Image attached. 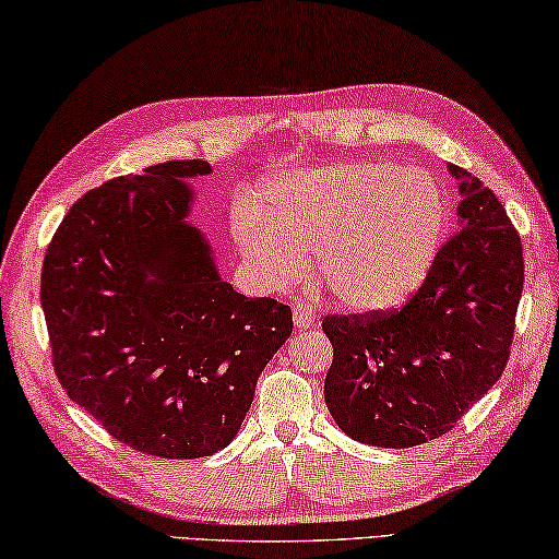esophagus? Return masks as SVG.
Returning a JSON list of instances; mask_svg holds the SVG:
<instances>
[{"label": "esophagus", "instance_id": "obj_1", "mask_svg": "<svg viewBox=\"0 0 559 559\" xmlns=\"http://www.w3.org/2000/svg\"><path fill=\"white\" fill-rule=\"evenodd\" d=\"M292 317H295L297 329H309V326H314V322H317V309H314L312 301L301 299V301H297L295 309H292Z\"/></svg>", "mask_w": 559, "mask_h": 559}]
</instances>
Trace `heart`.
Wrapping results in <instances>:
<instances>
[{"label":"heart","instance_id":"heart-1","mask_svg":"<svg viewBox=\"0 0 559 559\" xmlns=\"http://www.w3.org/2000/svg\"><path fill=\"white\" fill-rule=\"evenodd\" d=\"M443 188L433 176L391 160L332 163L297 170L235 207L233 235L247 270L264 287L307 274L340 305L381 312L424 285L445 235Z\"/></svg>","mask_w":559,"mask_h":559}]
</instances>
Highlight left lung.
<instances>
[{
	"label": "left lung",
	"instance_id": "8db88e82",
	"mask_svg": "<svg viewBox=\"0 0 559 559\" xmlns=\"http://www.w3.org/2000/svg\"><path fill=\"white\" fill-rule=\"evenodd\" d=\"M448 170L459 180V233L416 295L391 312L322 322L334 346L326 408L366 445L411 448L448 433L508 364L523 245L490 188L451 163Z\"/></svg>",
	"mask_w": 559,
	"mask_h": 559
}]
</instances>
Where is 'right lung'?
Returning <instances> with one entry per match:
<instances>
[{"label": "right lung", "mask_w": 559, "mask_h": 559, "mask_svg": "<svg viewBox=\"0 0 559 559\" xmlns=\"http://www.w3.org/2000/svg\"><path fill=\"white\" fill-rule=\"evenodd\" d=\"M207 160L121 176L71 205L44 258L51 361L71 401L133 451L203 459L230 445L292 309L245 297L188 223Z\"/></svg>", "instance_id": "add662e5"}]
</instances>
